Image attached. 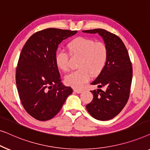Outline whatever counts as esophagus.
<instances>
[{"instance_id":"1","label":"esophagus","mask_w":150,"mask_h":150,"mask_svg":"<svg viewBox=\"0 0 150 150\" xmlns=\"http://www.w3.org/2000/svg\"><path fill=\"white\" fill-rule=\"evenodd\" d=\"M73 90H74V92H75L76 93H78V94L81 93V92H82V91H83V90H82L77 89V88H74V89H73Z\"/></svg>"}]
</instances>
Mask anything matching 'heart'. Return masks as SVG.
<instances>
[{
  "instance_id": "1",
  "label": "heart",
  "mask_w": 150,
  "mask_h": 150,
  "mask_svg": "<svg viewBox=\"0 0 150 150\" xmlns=\"http://www.w3.org/2000/svg\"><path fill=\"white\" fill-rule=\"evenodd\" d=\"M73 54L81 56L78 70L69 73L65 77V83L74 88H81L91 78V73L97 75L104 68L107 59V48L101 42L86 37L76 38L69 43ZM55 62L61 70H69V56L64 50H59L55 55Z\"/></svg>"
}]
</instances>
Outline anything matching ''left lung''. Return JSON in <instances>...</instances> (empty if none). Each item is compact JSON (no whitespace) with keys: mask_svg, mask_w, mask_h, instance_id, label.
I'll return each instance as SVG.
<instances>
[{"mask_svg":"<svg viewBox=\"0 0 150 150\" xmlns=\"http://www.w3.org/2000/svg\"><path fill=\"white\" fill-rule=\"evenodd\" d=\"M83 33H98L107 48V59L104 68L92 85L104 90H92L93 99L86 109L96 120H109L119 114L129 98L132 68L127 49L121 39L104 29L83 30Z\"/></svg>","mask_w":150,"mask_h":150,"instance_id":"8db88e82","label":"left lung"}]
</instances>
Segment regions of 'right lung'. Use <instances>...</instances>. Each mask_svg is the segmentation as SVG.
<instances>
[{
	"instance_id": "1",
	"label": "right lung",
	"mask_w": 150,
	"mask_h": 150,
	"mask_svg": "<svg viewBox=\"0 0 150 150\" xmlns=\"http://www.w3.org/2000/svg\"><path fill=\"white\" fill-rule=\"evenodd\" d=\"M77 32L44 29L33 34L22 48L16 69V85L23 107L35 119L53 118L72 94V88L61 82L55 55L59 44Z\"/></svg>"
}]
</instances>
